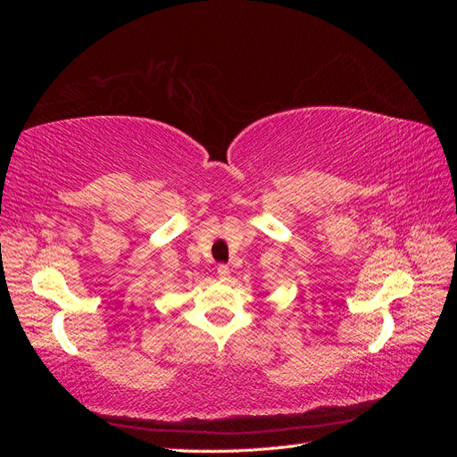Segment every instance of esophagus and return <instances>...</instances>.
Listing matches in <instances>:
<instances>
[{
  "label": "esophagus",
  "instance_id": "esophagus-1",
  "mask_svg": "<svg viewBox=\"0 0 457 457\" xmlns=\"http://www.w3.org/2000/svg\"><path fill=\"white\" fill-rule=\"evenodd\" d=\"M217 274H219V280L227 282V280L230 278V269H228L227 265H219V267H217Z\"/></svg>",
  "mask_w": 457,
  "mask_h": 457
}]
</instances>
